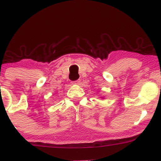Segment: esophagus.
Returning <instances> with one entry per match:
<instances>
[{"instance_id": "34e87169", "label": "esophagus", "mask_w": 161, "mask_h": 161, "mask_svg": "<svg viewBox=\"0 0 161 161\" xmlns=\"http://www.w3.org/2000/svg\"><path fill=\"white\" fill-rule=\"evenodd\" d=\"M80 80H77L72 81V84H79V83H80Z\"/></svg>"}]
</instances>
